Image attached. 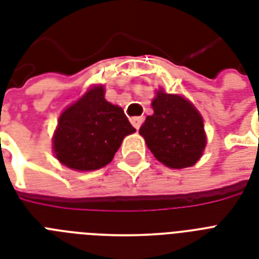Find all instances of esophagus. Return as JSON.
Here are the masks:
<instances>
[{
  "label": "esophagus",
  "mask_w": 259,
  "mask_h": 259,
  "mask_svg": "<svg viewBox=\"0 0 259 259\" xmlns=\"http://www.w3.org/2000/svg\"><path fill=\"white\" fill-rule=\"evenodd\" d=\"M142 121H144V118L142 117H133L132 119H130V122L133 123V126L136 127V129H140V126H141Z\"/></svg>",
  "instance_id": "obj_1"
}]
</instances>
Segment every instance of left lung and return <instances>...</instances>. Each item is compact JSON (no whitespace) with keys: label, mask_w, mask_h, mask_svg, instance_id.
<instances>
[{"label":"left lung","mask_w":259,"mask_h":259,"mask_svg":"<svg viewBox=\"0 0 259 259\" xmlns=\"http://www.w3.org/2000/svg\"><path fill=\"white\" fill-rule=\"evenodd\" d=\"M152 106L154 114L140 127L150 152L169 168L192 166L205 146L201 115L187 99L164 91H158Z\"/></svg>","instance_id":"left-lung-1"}]
</instances>
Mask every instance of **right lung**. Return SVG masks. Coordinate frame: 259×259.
I'll list each match as a JSON object with an SVG mask.
<instances>
[{"label": "right lung", "instance_id": "add662e5", "mask_svg": "<svg viewBox=\"0 0 259 259\" xmlns=\"http://www.w3.org/2000/svg\"><path fill=\"white\" fill-rule=\"evenodd\" d=\"M134 132L123 110L106 101L103 87H94L59 118L55 154L71 169H99L113 160L122 140Z\"/></svg>", "mask_w": 259, "mask_h": 259}]
</instances>
